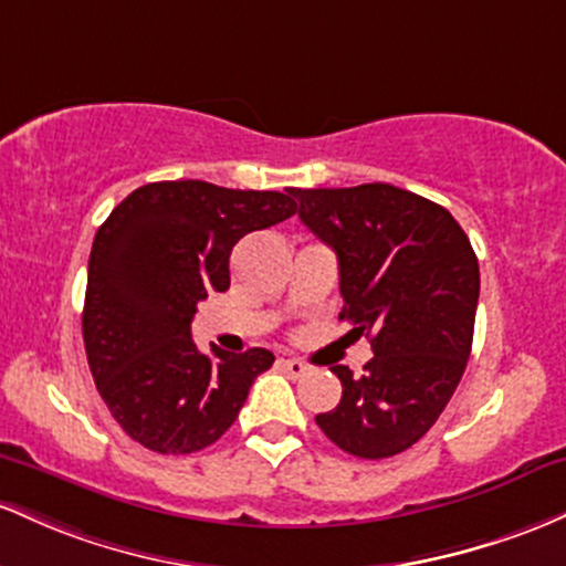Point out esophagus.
I'll return each mask as SVG.
<instances>
[{"instance_id":"34e87169","label":"esophagus","mask_w":566,"mask_h":566,"mask_svg":"<svg viewBox=\"0 0 566 566\" xmlns=\"http://www.w3.org/2000/svg\"><path fill=\"white\" fill-rule=\"evenodd\" d=\"M277 368H281L283 374H289L291 379H300L310 371V366L304 364V360H296V358H281L277 360Z\"/></svg>"}]
</instances>
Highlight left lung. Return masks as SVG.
<instances>
[{"instance_id": "left-lung-1", "label": "left lung", "mask_w": 566, "mask_h": 566, "mask_svg": "<svg viewBox=\"0 0 566 566\" xmlns=\"http://www.w3.org/2000/svg\"><path fill=\"white\" fill-rule=\"evenodd\" d=\"M300 219L339 259L342 321L371 339L336 409L315 422L360 460L401 454L433 428L471 358L479 259L443 206L392 184L294 189Z\"/></svg>"}]
</instances>
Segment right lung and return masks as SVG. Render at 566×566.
<instances>
[{
	"mask_svg": "<svg viewBox=\"0 0 566 566\" xmlns=\"http://www.w3.org/2000/svg\"><path fill=\"white\" fill-rule=\"evenodd\" d=\"M294 189L256 192L208 181L144 184L98 227L87 264V364L112 417L157 454H192L238 420L264 347L200 353L198 302L230 289V253L243 234L294 216Z\"/></svg>",
	"mask_w": 566,
	"mask_h": 566,
	"instance_id": "obj_1",
	"label": "right lung"
}]
</instances>
